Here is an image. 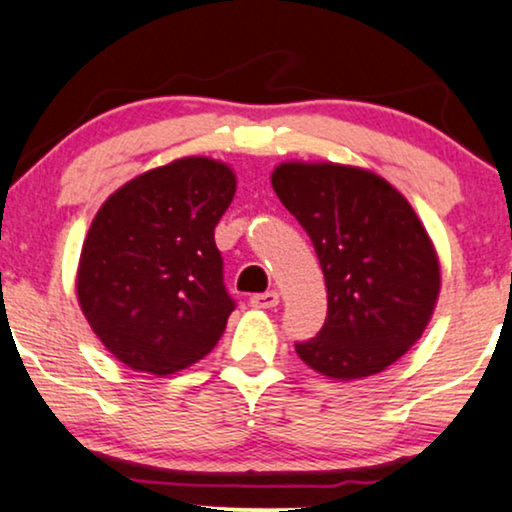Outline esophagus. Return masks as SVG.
<instances>
[{
  "label": "esophagus",
  "instance_id": "1",
  "mask_svg": "<svg viewBox=\"0 0 512 512\" xmlns=\"http://www.w3.org/2000/svg\"><path fill=\"white\" fill-rule=\"evenodd\" d=\"M278 302H281V295H278L276 290H269V293H257L250 297V304L255 309H271V307H276Z\"/></svg>",
  "mask_w": 512,
  "mask_h": 512
}]
</instances>
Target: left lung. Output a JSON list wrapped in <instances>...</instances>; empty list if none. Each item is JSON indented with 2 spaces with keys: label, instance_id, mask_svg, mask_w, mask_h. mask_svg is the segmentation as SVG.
I'll return each instance as SVG.
<instances>
[{
  "label": "left lung",
  "instance_id": "left-lung-1",
  "mask_svg": "<svg viewBox=\"0 0 512 512\" xmlns=\"http://www.w3.org/2000/svg\"><path fill=\"white\" fill-rule=\"evenodd\" d=\"M271 186L312 238L328 290L326 323L297 342V357L331 380L385 371L420 340L442 288L416 210L390 181L354 165L288 160Z\"/></svg>",
  "mask_w": 512,
  "mask_h": 512
}]
</instances>
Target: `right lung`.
<instances>
[{
  "label": "right lung",
  "mask_w": 512,
  "mask_h": 512,
  "mask_svg": "<svg viewBox=\"0 0 512 512\" xmlns=\"http://www.w3.org/2000/svg\"><path fill=\"white\" fill-rule=\"evenodd\" d=\"M234 193L229 165L189 155L122 184L96 212L77 264V302L132 371L177 373L222 338L234 300L215 226Z\"/></svg>",
  "instance_id": "1"
}]
</instances>
